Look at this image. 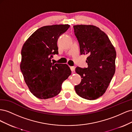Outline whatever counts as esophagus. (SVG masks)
<instances>
[{
  "label": "esophagus",
  "mask_w": 132,
  "mask_h": 132,
  "mask_svg": "<svg viewBox=\"0 0 132 132\" xmlns=\"http://www.w3.org/2000/svg\"><path fill=\"white\" fill-rule=\"evenodd\" d=\"M70 69H71V71H74L75 69V68L74 67H70Z\"/></svg>",
  "instance_id": "34e87169"
}]
</instances>
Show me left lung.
<instances>
[{
	"label": "left lung",
	"mask_w": 132,
	"mask_h": 132,
	"mask_svg": "<svg viewBox=\"0 0 132 132\" xmlns=\"http://www.w3.org/2000/svg\"><path fill=\"white\" fill-rule=\"evenodd\" d=\"M73 27L80 54L88 56L87 68L75 69L82 79L75 90L82 98L94 100L105 93L113 77L116 52L107 35L98 27L86 25Z\"/></svg>",
	"instance_id": "8db88e82"
}]
</instances>
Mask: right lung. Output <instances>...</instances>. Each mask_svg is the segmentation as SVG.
<instances>
[{
  "instance_id": "obj_1",
  "label": "right lung",
  "mask_w": 132,
  "mask_h": 132,
  "mask_svg": "<svg viewBox=\"0 0 132 132\" xmlns=\"http://www.w3.org/2000/svg\"><path fill=\"white\" fill-rule=\"evenodd\" d=\"M69 25L43 26L30 36L21 50L20 69L28 87L40 99L53 97L61 91L62 84L71 74L66 64H54L51 59L58 54L59 37Z\"/></svg>"
}]
</instances>
